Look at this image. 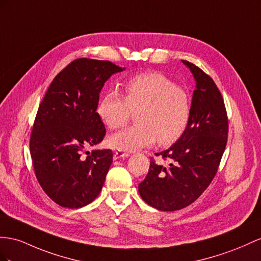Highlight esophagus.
I'll return each instance as SVG.
<instances>
[{
    "instance_id": "esophagus-1",
    "label": "esophagus",
    "mask_w": 261,
    "mask_h": 261,
    "mask_svg": "<svg viewBox=\"0 0 261 261\" xmlns=\"http://www.w3.org/2000/svg\"><path fill=\"white\" fill-rule=\"evenodd\" d=\"M130 156L129 153H124V152H121V151H116L115 153H113V160H119L121 158H128Z\"/></svg>"
}]
</instances>
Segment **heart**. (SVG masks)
<instances>
[{
  "instance_id": "b5f03b06",
  "label": "heart",
  "mask_w": 261,
  "mask_h": 261,
  "mask_svg": "<svg viewBox=\"0 0 261 261\" xmlns=\"http://www.w3.org/2000/svg\"><path fill=\"white\" fill-rule=\"evenodd\" d=\"M124 98L108 91L100 98L98 115L110 129L128 122L137 111V123L113 133L109 144L119 151L133 152L156 140L170 144L181 138L191 117V103L185 90L159 72H146L130 78L123 86Z\"/></svg>"
}]
</instances>
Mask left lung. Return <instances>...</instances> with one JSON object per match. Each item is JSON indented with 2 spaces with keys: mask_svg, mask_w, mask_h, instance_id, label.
I'll return each instance as SVG.
<instances>
[{
  "mask_svg": "<svg viewBox=\"0 0 261 261\" xmlns=\"http://www.w3.org/2000/svg\"><path fill=\"white\" fill-rule=\"evenodd\" d=\"M182 63L195 80L191 117L181 138L155 155L168 159V166L150 162L140 196L159 211L182 210L196 200L215 176L227 143L228 120L222 93L214 80L188 61Z\"/></svg>",
  "mask_w": 261,
  "mask_h": 261,
  "instance_id": "left-lung-1",
  "label": "left lung"
}]
</instances>
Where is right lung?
I'll use <instances>...</instances> for the list:
<instances>
[{"label": "right lung", "instance_id": "right-lung-1", "mask_svg": "<svg viewBox=\"0 0 261 261\" xmlns=\"http://www.w3.org/2000/svg\"><path fill=\"white\" fill-rule=\"evenodd\" d=\"M124 69L108 61L76 59L54 78L39 105L30 141L35 175L47 196L66 208L90 204L102 189L112 151L83 153L103 140L99 93Z\"/></svg>", "mask_w": 261, "mask_h": 261}]
</instances>
